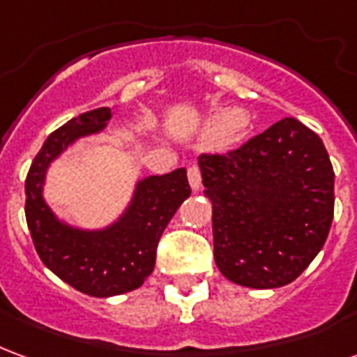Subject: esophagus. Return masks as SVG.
Wrapping results in <instances>:
<instances>
[{
    "mask_svg": "<svg viewBox=\"0 0 357 357\" xmlns=\"http://www.w3.org/2000/svg\"><path fill=\"white\" fill-rule=\"evenodd\" d=\"M187 178H189V185L193 187V191H199V189H201V168H199L197 164H191V166L187 168Z\"/></svg>",
    "mask_w": 357,
    "mask_h": 357,
    "instance_id": "1",
    "label": "esophagus"
}]
</instances>
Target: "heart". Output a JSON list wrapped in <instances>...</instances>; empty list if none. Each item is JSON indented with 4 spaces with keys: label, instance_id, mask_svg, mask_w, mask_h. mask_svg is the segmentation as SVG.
Returning <instances> with one entry per match:
<instances>
[{
    "label": "heart",
    "instance_id": "heart-1",
    "mask_svg": "<svg viewBox=\"0 0 357 357\" xmlns=\"http://www.w3.org/2000/svg\"><path fill=\"white\" fill-rule=\"evenodd\" d=\"M216 122H218V130L214 132V139L224 145V143H229V141L237 135V132H239V126L243 124V116H241L239 112H233V110H229V112L220 114Z\"/></svg>",
    "mask_w": 357,
    "mask_h": 357
}]
</instances>
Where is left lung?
I'll return each instance as SVG.
<instances>
[{
  "label": "left lung",
  "mask_w": 357,
  "mask_h": 357,
  "mask_svg": "<svg viewBox=\"0 0 357 357\" xmlns=\"http://www.w3.org/2000/svg\"><path fill=\"white\" fill-rule=\"evenodd\" d=\"M212 201L214 260L250 289L292 283L321 250L335 212V172L319 135L283 118L225 155H201Z\"/></svg>",
  "instance_id": "left-lung-1"
}]
</instances>
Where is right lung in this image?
I'll return each mask as SVG.
<instances>
[{"label": "right lung", "instance_id": "right-lung-1", "mask_svg": "<svg viewBox=\"0 0 357 357\" xmlns=\"http://www.w3.org/2000/svg\"><path fill=\"white\" fill-rule=\"evenodd\" d=\"M109 107L89 110L51 133L26 176V224L42 262L76 291L107 298L145 283L155 269L166 225L191 195L185 168L139 179L122 216L101 229H82L55 216L43 199L50 164L74 141L102 132Z\"/></svg>", "mask_w": 357, "mask_h": 357}]
</instances>
